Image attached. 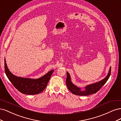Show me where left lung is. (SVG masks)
I'll use <instances>...</instances> for the list:
<instances>
[{
    "label": "left lung",
    "instance_id": "obj_1",
    "mask_svg": "<svg viewBox=\"0 0 121 121\" xmlns=\"http://www.w3.org/2000/svg\"><path fill=\"white\" fill-rule=\"evenodd\" d=\"M111 67L109 68L108 75L104 79L94 84H90L85 87V90L82 91L81 88L77 87L74 84H73L71 81L70 75L69 73L67 72V79H66V85L69 90L74 94L80 96H87L90 94H92L96 93L103 86L105 83L107 82L109 76L111 75Z\"/></svg>",
    "mask_w": 121,
    "mask_h": 121
}]
</instances>
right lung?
Masks as SVG:
<instances>
[{
    "label": "right lung",
    "instance_id": "obj_1",
    "mask_svg": "<svg viewBox=\"0 0 121 121\" xmlns=\"http://www.w3.org/2000/svg\"><path fill=\"white\" fill-rule=\"evenodd\" d=\"M4 69L7 77L14 87L21 93L28 95H35L42 92L46 87L53 72L52 69L41 78L36 79L19 77L9 71L5 58Z\"/></svg>",
    "mask_w": 121,
    "mask_h": 121
}]
</instances>
